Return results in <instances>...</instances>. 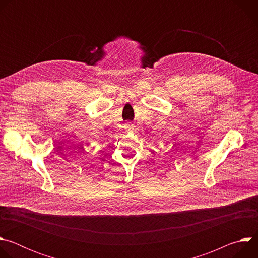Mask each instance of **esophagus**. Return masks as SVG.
Instances as JSON below:
<instances>
[{
    "mask_svg": "<svg viewBox=\"0 0 258 258\" xmlns=\"http://www.w3.org/2000/svg\"><path fill=\"white\" fill-rule=\"evenodd\" d=\"M132 126H133V125H128V126H127V127H132Z\"/></svg>",
    "mask_w": 258,
    "mask_h": 258,
    "instance_id": "34e87169",
    "label": "esophagus"
}]
</instances>
